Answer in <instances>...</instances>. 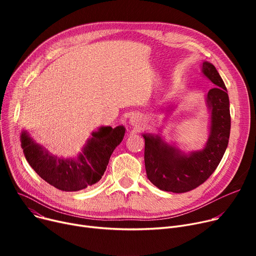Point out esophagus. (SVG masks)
I'll return each instance as SVG.
<instances>
[{"instance_id":"34e87169","label":"esophagus","mask_w":256,"mask_h":256,"mask_svg":"<svg viewBox=\"0 0 256 256\" xmlns=\"http://www.w3.org/2000/svg\"><path fill=\"white\" fill-rule=\"evenodd\" d=\"M130 124L132 126H137L139 124V118H138V116H136V115L132 116L130 119Z\"/></svg>"}]
</instances>
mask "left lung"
<instances>
[{"instance_id": "1", "label": "left lung", "mask_w": 256, "mask_h": 256, "mask_svg": "<svg viewBox=\"0 0 256 256\" xmlns=\"http://www.w3.org/2000/svg\"><path fill=\"white\" fill-rule=\"evenodd\" d=\"M201 72L214 84V87L208 92L206 100L210 112V135L204 148L186 154L176 144L167 143L160 134H143L147 178L160 190L184 193L195 189L216 170L227 148L230 134L227 89L212 63L204 61Z\"/></svg>"}]
</instances>
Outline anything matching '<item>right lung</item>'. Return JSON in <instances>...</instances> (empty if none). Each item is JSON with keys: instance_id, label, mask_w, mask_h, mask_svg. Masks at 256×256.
<instances>
[{"instance_id": "1", "label": "right lung", "mask_w": 256, "mask_h": 256, "mask_svg": "<svg viewBox=\"0 0 256 256\" xmlns=\"http://www.w3.org/2000/svg\"><path fill=\"white\" fill-rule=\"evenodd\" d=\"M124 126H100L78 156L59 158L38 144L26 130L20 135V145L26 160L34 171L50 186L65 192L83 190L100 182L114 150L124 137Z\"/></svg>"}]
</instances>
